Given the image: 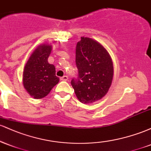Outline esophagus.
Wrapping results in <instances>:
<instances>
[{
  "label": "esophagus",
  "mask_w": 151,
  "mask_h": 151,
  "mask_svg": "<svg viewBox=\"0 0 151 151\" xmlns=\"http://www.w3.org/2000/svg\"><path fill=\"white\" fill-rule=\"evenodd\" d=\"M67 79H68L67 76H63V77H60V80L61 81H67Z\"/></svg>",
  "instance_id": "esophagus-1"
}]
</instances>
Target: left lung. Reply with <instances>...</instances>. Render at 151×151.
I'll return each instance as SVG.
<instances>
[{"label":"left lung","mask_w":151,"mask_h":151,"mask_svg":"<svg viewBox=\"0 0 151 151\" xmlns=\"http://www.w3.org/2000/svg\"><path fill=\"white\" fill-rule=\"evenodd\" d=\"M75 62L78 74L71 84L78 99L84 104L101 99L113 79V62L108 52L96 41L81 37L76 47Z\"/></svg>","instance_id":"1"}]
</instances>
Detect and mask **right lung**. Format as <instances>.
<instances>
[{
    "instance_id": "1",
    "label": "right lung",
    "mask_w": 151,
    "mask_h": 151,
    "mask_svg": "<svg viewBox=\"0 0 151 151\" xmlns=\"http://www.w3.org/2000/svg\"><path fill=\"white\" fill-rule=\"evenodd\" d=\"M52 46L42 45L33 52L23 70L22 81L25 89L35 99H42L59 82L55 67L48 63Z\"/></svg>"
}]
</instances>
